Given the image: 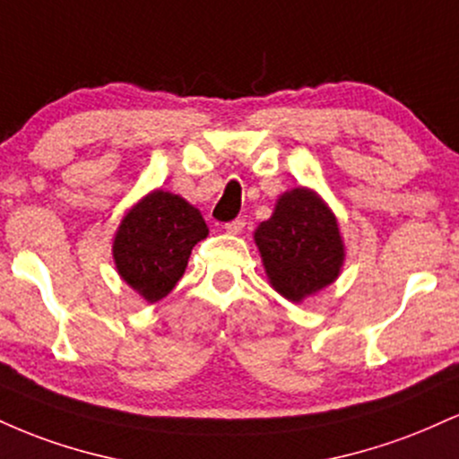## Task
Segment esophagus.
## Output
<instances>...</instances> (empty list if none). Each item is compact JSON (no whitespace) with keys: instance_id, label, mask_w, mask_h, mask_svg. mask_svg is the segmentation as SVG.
Segmentation results:
<instances>
[{"instance_id":"1","label":"esophagus","mask_w":459,"mask_h":459,"mask_svg":"<svg viewBox=\"0 0 459 459\" xmlns=\"http://www.w3.org/2000/svg\"><path fill=\"white\" fill-rule=\"evenodd\" d=\"M244 229H246L244 220H233V222L224 224V230H226V233H230V235H239Z\"/></svg>"}]
</instances>
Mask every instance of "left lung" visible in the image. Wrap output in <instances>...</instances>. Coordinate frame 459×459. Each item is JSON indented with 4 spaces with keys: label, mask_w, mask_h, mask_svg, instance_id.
Here are the masks:
<instances>
[{
    "label": "left lung",
    "mask_w": 459,
    "mask_h": 459,
    "mask_svg": "<svg viewBox=\"0 0 459 459\" xmlns=\"http://www.w3.org/2000/svg\"><path fill=\"white\" fill-rule=\"evenodd\" d=\"M265 273L282 298L302 302L339 278L345 247L328 204L313 189L278 198L270 220L255 230Z\"/></svg>",
    "instance_id": "1"
}]
</instances>
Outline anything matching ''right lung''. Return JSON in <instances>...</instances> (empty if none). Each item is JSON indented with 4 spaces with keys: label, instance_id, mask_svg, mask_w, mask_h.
<instances>
[{
    "label": "right lung",
    "instance_id": "obj_1",
    "mask_svg": "<svg viewBox=\"0 0 459 459\" xmlns=\"http://www.w3.org/2000/svg\"><path fill=\"white\" fill-rule=\"evenodd\" d=\"M207 235L196 207L177 194L155 189L129 209L116 230V270L146 302H160L186 272L192 247Z\"/></svg>",
    "mask_w": 459,
    "mask_h": 459
}]
</instances>
